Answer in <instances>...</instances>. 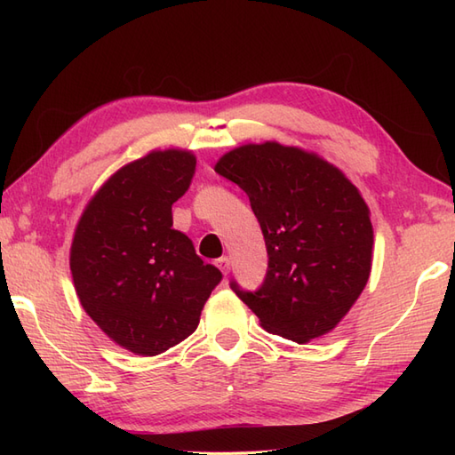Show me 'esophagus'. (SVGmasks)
I'll use <instances>...</instances> for the list:
<instances>
[{
	"instance_id": "34e87169",
	"label": "esophagus",
	"mask_w": 455,
	"mask_h": 455,
	"mask_svg": "<svg viewBox=\"0 0 455 455\" xmlns=\"http://www.w3.org/2000/svg\"><path fill=\"white\" fill-rule=\"evenodd\" d=\"M217 267L220 269L222 274L227 275V274L230 272V258H228V256H222V258H219V259H217Z\"/></svg>"
}]
</instances>
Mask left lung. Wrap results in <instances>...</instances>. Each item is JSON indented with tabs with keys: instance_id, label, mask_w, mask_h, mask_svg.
Listing matches in <instances>:
<instances>
[{
	"instance_id": "left-lung-1",
	"label": "left lung",
	"mask_w": 455,
	"mask_h": 455,
	"mask_svg": "<svg viewBox=\"0 0 455 455\" xmlns=\"http://www.w3.org/2000/svg\"><path fill=\"white\" fill-rule=\"evenodd\" d=\"M219 176L243 189L262 228V285L230 289L267 332L303 344L331 332L371 272L373 228L365 201L344 173L315 154L277 142L225 154Z\"/></svg>"
}]
</instances>
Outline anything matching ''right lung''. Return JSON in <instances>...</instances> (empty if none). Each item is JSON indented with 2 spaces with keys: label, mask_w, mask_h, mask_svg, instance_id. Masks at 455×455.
<instances>
[{
  "label": "right lung",
  "mask_w": 455,
  "mask_h": 455,
  "mask_svg": "<svg viewBox=\"0 0 455 455\" xmlns=\"http://www.w3.org/2000/svg\"><path fill=\"white\" fill-rule=\"evenodd\" d=\"M193 176V154L150 152L109 178L76 228L70 269L80 303L111 340L134 354H162L196 332L222 279L172 228V205Z\"/></svg>",
  "instance_id": "obj_1"
}]
</instances>
